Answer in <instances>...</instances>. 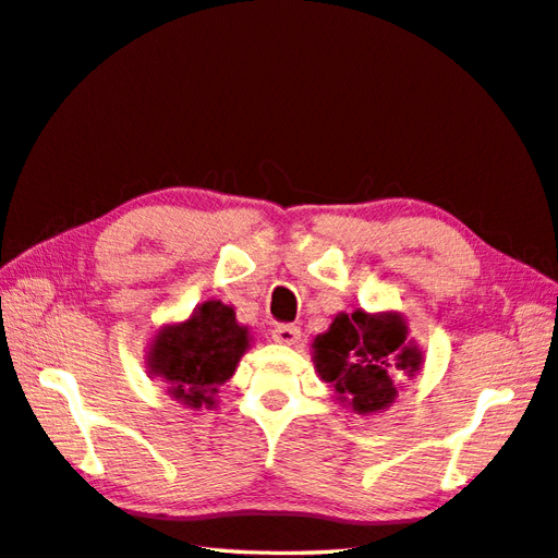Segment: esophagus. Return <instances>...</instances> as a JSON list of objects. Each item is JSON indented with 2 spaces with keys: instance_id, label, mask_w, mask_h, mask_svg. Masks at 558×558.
<instances>
[{
  "instance_id": "34e87169",
  "label": "esophagus",
  "mask_w": 558,
  "mask_h": 558,
  "mask_svg": "<svg viewBox=\"0 0 558 558\" xmlns=\"http://www.w3.org/2000/svg\"><path fill=\"white\" fill-rule=\"evenodd\" d=\"M270 335H274V340L280 344H296L302 338V330L296 326H288V323H282V326H276L274 330H270Z\"/></svg>"
}]
</instances>
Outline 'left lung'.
<instances>
[{"mask_svg": "<svg viewBox=\"0 0 558 558\" xmlns=\"http://www.w3.org/2000/svg\"><path fill=\"white\" fill-rule=\"evenodd\" d=\"M320 378L356 413L380 411L397 397L395 378L416 375L423 354L407 340V326L397 314L371 316L356 308L340 314L328 332L314 340Z\"/></svg>", "mask_w": 558, "mask_h": 558, "instance_id": "8db88e82", "label": "left lung"}]
</instances>
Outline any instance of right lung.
I'll return each instance as SVG.
<instances>
[{
  "mask_svg": "<svg viewBox=\"0 0 558 558\" xmlns=\"http://www.w3.org/2000/svg\"><path fill=\"white\" fill-rule=\"evenodd\" d=\"M250 347V332L223 302H204L180 326L163 328L149 349V373L192 409L214 407V395L230 380Z\"/></svg>",
  "mask_w": 558,
  "mask_h": 558,
  "instance_id": "add662e5",
  "label": "right lung"
}]
</instances>
